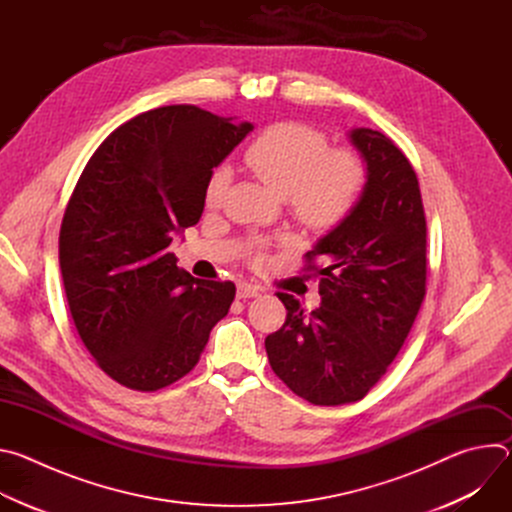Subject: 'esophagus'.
<instances>
[{"label": "esophagus", "mask_w": 512, "mask_h": 512, "mask_svg": "<svg viewBox=\"0 0 512 512\" xmlns=\"http://www.w3.org/2000/svg\"><path fill=\"white\" fill-rule=\"evenodd\" d=\"M261 294V289L257 285L251 283H239L237 285V298L239 300H247V298H257Z\"/></svg>", "instance_id": "1"}]
</instances>
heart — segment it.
<instances>
[{"label": "heart", "mask_w": 512, "mask_h": 512, "mask_svg": "<svg viewBox=\"0 0 512 512\" xmlns=\"http://www.w3.org/2000/svg\"><path fill=\"white\" fill-rule=\"evenodd\" d=\"M328 137L306 123L281 121L259 133L245 150L247 166L312 229L328 231L344 223L356 208L367 168L348 148L328 150ZM231 182L218 166L206 184V204L218 206Z\"/></svg>", "instance_id": "1"}]
</instances>
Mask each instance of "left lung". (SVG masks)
Masks as SVG:
<instances>
[{"mask_svg": "<svg viewBox=\"0 0 512 512\" xmlns=\"http://www.w3.org/2000/svg\"><path fill=\"white\" fill-rule=\"evenodd\" d=\"M348 137L367 164V184L346 221L306 253L304 269L320 277L322 304L304 312L279 291L285 324L265 338L273 373L314 405L367 395L425 298L427 227L415 170L381 131L356 127Z\"/></svg>", "mask_w": 512, "mask_h": 512, "instance_id": "obj_1", "label": "left lung"}]
</instances>
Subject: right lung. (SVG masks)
<instances>
[{"instance_id":"right-lung-1","label":"right lung","mask_w":512,"mask_h":512,"mask_svg":"<svg viewBox=\"0 0 512 512\" xmlns=\"http://www.w3.org/2000/svg\"><path fill=\"white\" fill-rule=\"evenodd\" d=\"M251 129L194 105L145 111L99 145L68 200L58 259L70 316L127 389L188 375L229 314L235 283L192 277L168 247L200 221L212 168Z\"/></svg>"}]
</instances>
